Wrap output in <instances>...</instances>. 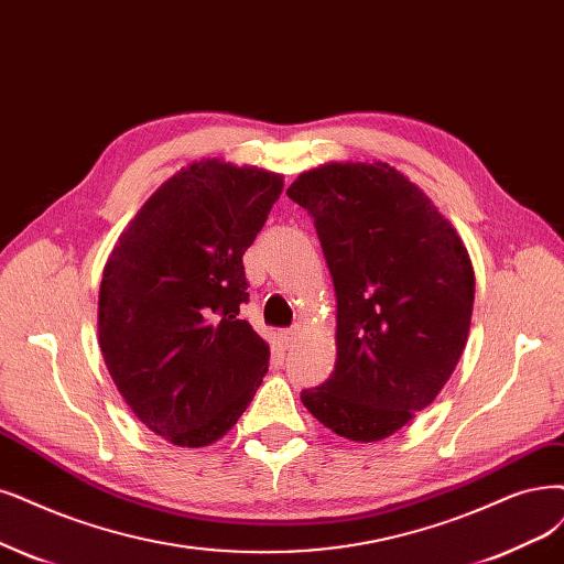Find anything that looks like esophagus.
<instances>
[{"label": "esophagus", "mask_w": 564, "mask_h": 564, "mask_svg": "<svg viewBox=\"0 0 564 564\" xmlns=\"http://www.w3.org/2000/svg\"><path fill=\"white\" fill-rule=\"evenodd\" d=\"M300 332H302V327H300V325H295V327H290V329L281 332V341H283V346H285V348H293V346L297 344V339H300Z\"/></svg>", "instance_id": "34e87169"}]
</instances>
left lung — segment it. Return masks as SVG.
<instances>
[{
  "instance_id": "obj_1",
  "label": "left lung",
  "mask_w": 564,
  "mask_h": 564,
  "mask_svg": "<svg viewBox=\"0 0 564 564\" xmlns=\"http://www.w3.org/2000/svg\"><path fill=\"white\" fill-rule=\"evenodd\" d=\"M288 197L314 218L337 293V365L304 406L350 442H381L442 392L474 306L463 239L386 162H329Z\"/></svg>"
}]
</instances>
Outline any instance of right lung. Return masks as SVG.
Returning <instances> with one entry per match:
<instances>
[{
	"label": "right lung",
	"instance_id": "add662e5",
	"mask_svg": "<svg viewBox=\"0 0 564 564\" xmlns=\"http://www.w3.org/2000/svg\"><path fill=\"white\" fill-rule=\"evenodd\" d=\"M283 176L202 160L164 181L120 235L99 285V348L122 400L174 446L232 430L269 369L239 318L246 248Z\"/></svg>",
	"mask_w": 564,
	"mask_h": 564
}]
</instances>
